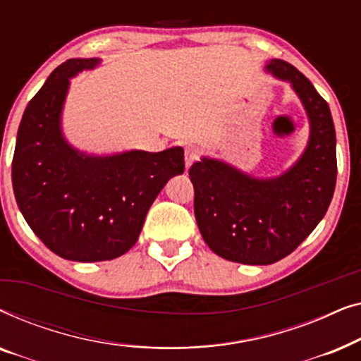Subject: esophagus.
<instances>
[{
	"mask_svg": "<svg viewBox=\"0 0 361 361\" xmlns=\"http://www.w3.org/2000/svg\"><path fill=\"white\" fill-rule=\"evenodd\" d=\"M184 159H185V166L190 167L194 162L199 159V147L194 145L185 146V152H184Z\"/></svg>",
	"mask_w": 361,
	"mask_h": 361,
	"instance_id": "1",
	"label": "esophagus"
}]
</instances>
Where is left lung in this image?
I'll use <instances>...</instances> for the list:
<instances>
[{
    "label": "left lung",
    "mask_w": 361,
    "mask_h": 361,
    "mask_svg": "<svg viewBox=\"0 0 361 361\" xmlns=\"http://www.w3.org/2000/svg\"><path fill=\"white\" fill-rule=\"evenodd\" d=\"M268 68L293 83L310 118V141L298 164L268 180L214 159H202L189 169L202 238L221 258L245 264H271L293 253L324 219L337 180L335 128L327 102L290 63L276 59Z\"/></svg>",
    "instance_id": "obj_1"
}]
</instances>
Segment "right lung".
Returning <instances> with one entry per match:
<instances>
[{"label": "right lung", "mask_w": 361, "mask_h": 361, "mask_svg": "<svg viewBox=\"0 0 361 361\" xmlns=\"http://www.w3.org/2000/svg\"><path fill=\"white\" fill-rule=\"evenodd\" d=\"M97 59H71L31 98L18 130L13 189L31 230L63 259L105 261L137 241L146 214L172 176L184 172V149L78 154L61 135L68 78Z\"/></svg>", "instance_id": "1"}]
</instances>
